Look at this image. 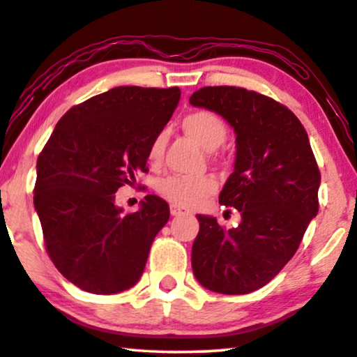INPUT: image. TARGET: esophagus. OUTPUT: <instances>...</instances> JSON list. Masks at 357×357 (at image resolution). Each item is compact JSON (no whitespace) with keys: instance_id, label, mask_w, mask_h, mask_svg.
<instances>
[{"instance_id":"esophagus-1","label":"esophagus","mask_w":357,"mask_h":357,"mask_svg":"<svg viewBox=\"0 0 357 357\" xmlns=\"http://www.w3.org/2000/svg\"><path fill=\"white\" fill-rule=\"evenodd\" d=\"M169 212H172L173 217H184V215H189L188 210L181 208V207H178V205H173V204H172V207H169Z\"/></svg>"}]
</instances>
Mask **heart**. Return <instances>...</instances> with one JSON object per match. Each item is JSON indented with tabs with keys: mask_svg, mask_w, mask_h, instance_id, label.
<instances>
[{
	"mask_svg": "<svg viewBox=\"0 0 357 357\" xmlns=\"http://www.w3.org/2000/svg\"><path fill=\"white\" fill-rule=\"evenodd\" d=\"M183 128L200 147L205 150H215L227 139V124L217 113L208 109H197L185 114ZM167 145V132H160L152 139L149 145V162L158 163L163 157ZM158 194L167 199L169 204L181 208H195L217 189V181L212 176H183L173 174L162 179L157 185Z\"/></svg>",
	"mask_w": 357,
	"mask_h": 357,
	"instance_id": "obj_1",
	"label": "heart"
}]
</instances>
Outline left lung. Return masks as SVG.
Here are the masks:
<instances>
[{
	"instance_id": "obj_1",
	"label": "left lung",
	"mask_w": 357,
	"mask_h": 357,
	"mask_svg": "<svg viewBox=\"0 0 357 357\" xmlns=\"http://www.w3.org/2000/svg\"><path fill=\"white\" fill-rule=\"evenodd\" d=\"M192 107L217 113L236 134L234 169L220 204L241 213L236 228L197 215L192 272L204 288L248 294L280 273L319 212L320 172L307 132L293 112L241 87H204Z\"/></svg>"
}]
</instances>
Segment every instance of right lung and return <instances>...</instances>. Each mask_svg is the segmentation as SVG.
I'll return each mask as SVG.
<instances>
[{"label": "right lung", "mask_w": 357, "mask_h": 357, "mask_svg": "<svg viewBox=\"0 0 357 357\" xmlns=\"http://www.w3.org/2000/svg\"><path fill=\"white\" fill-rule=\"evenodd\" d=\"M178 87L123 85L95 95L59 119L37 160L33 205L45 245L64 278L93 294L137 283L169 207L145 195L124 213L114 194L145 172L149 145L167 126Z\"/></svg>", "instance_id": "right-lung-1"}]
</instances>
